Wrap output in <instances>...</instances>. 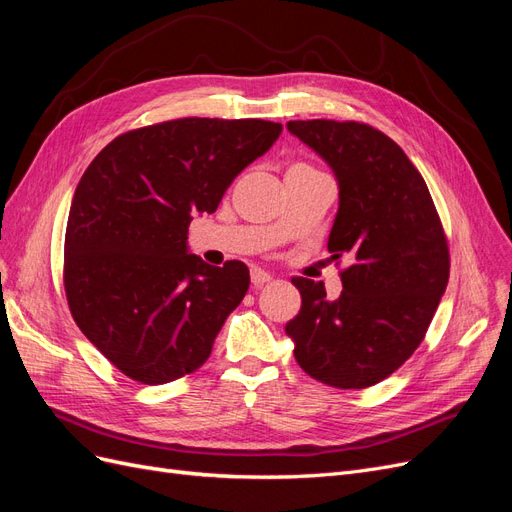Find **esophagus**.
<instances>
[{"label":"esophagus","instance_id":"1","mask_svg":"<svg viewBox=\"0 0 512 512\" xmlns=\"http://www.w3.org/2000/svg\"><path fill=\"white\" fill-rule=\"evenodd\" d=\"M273 280V275L271 273H267L265 269H258V267H254L252 269V284L258 288V286H265V284H269Z\"/></svg>","mask_w":512,"mask_h":512}]
</instances>
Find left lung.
<instances>
[{
	"label": "left lung",
	"instance_id": "8db88e82",
	"mask_svg": "<svg viewBox=\"0 0 512 512\" xmlns=\"http://www.w3.org/2000/svg\"><path fill=\"white\" fill-rule=\"evenodd\" d=\"M329 162L339 211L329 235L342 294L294 277L301 309L286 324L305 374L335 389L389 378L421 346L451 273V254L427 183L395 141L361 121H288Z\"/></svg>",
	"mask_w": 512,
	"mask_h": 512
}]
</instances>
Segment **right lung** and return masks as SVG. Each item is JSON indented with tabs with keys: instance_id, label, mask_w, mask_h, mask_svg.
<instances>
[{
	"instance_id": "right-lung-1",
	"label": "right lung",
	"mask_w": 512,
	"mask_h": 512,
	"mask_svg": "<svg viewBox=\"0 0 512 512\" xmlns=\"http://www.w3.org/2000/svg\"><path fill=\"white\" fill-rule=\"evenodd\" d=\"M280 134L265 119L183 117L119 134L87 166L68 215L64 288L74 322L121 374L166 384L209 359L250 271L188 254L192 215L218 209Z\"/></svg>"
}]
</instances>
